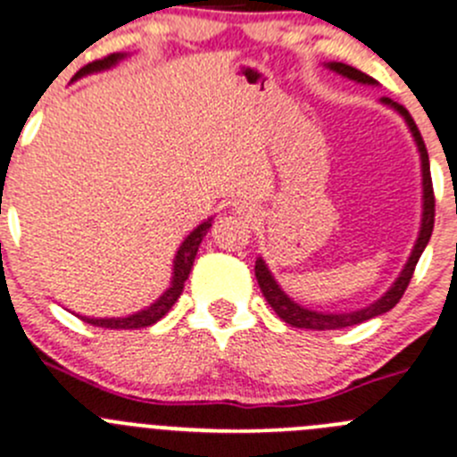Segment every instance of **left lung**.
<instances>
[{
    "label": "left lung",
    "instance_id": "8db88e82",
    "mask_svg": "<svg viewBox=\"0 0 457 457\" xmlns=\"http://www.w3.org/2000/svg\"><path fill=\"white\" fill-rule=\"evenodd\" d=\"M328 67L332 69V71L341 73V76L350 78V80L363 82V85H377L375 78L366 76V73L359 71V69H354V67H350V64L329 62ZM384 103H386V105L395 107V110H397L399 114L403 116V120H406L408 128H411L412 137H415L417 150H420L421 186H424V211H421L420 237H417L415 246H412L411 258H408L406 267L402 269V273H399L397 280L393 282V287H390V289L386 291V294L379 298V301L372 303L370 307H366V310H359V312H350V314H323V312H314V310H307V307H301V305H298V303L291 301V298L287 296L285 291L280 289V285H278V282L273 280L271 271H269V267H267V264H264V260L262 258L255 260V278H258V285H260V289H262L264 298H267L269 305L273 307V312H276V314L280 316V319L285 320L287 325H291V328H303V329H341V328H350V325H359V323H363V320H370V319H375V316L390 312L395 305H397L399 298L403 296V291H406L408 282H411L412 273H415L417 260H420L421 251L427 249L428 240H431L433 224H436V195H433L431 166H428L427 145H424V138H421L420 129H417L415 120H412V116L408 114L406 107L397 105V103H393V101H390V98H384Z\"/></svg>",
    "mask_w": 457,
    "mask_h": 457
}]
</instances>
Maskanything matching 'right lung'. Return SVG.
<instances>
[{"label":"right lung","mask_w":457,"mask_h":457,"mask_svg":"<svg viewBox=\"0 0 457 457\" xmlns=\"http://www.w3.org/2000/svg\"><path fill=\"white\" fill-rule=\"evenodd\" d=\"M120 58H123L120 54H112V55H107V58L94 60V62L85 64V67L76 73V78L87 76V73H91V71H101V69H110L112 64L119 62ZM208 228H211V220L204 221V224H199L197 228H195V231L190 233L184 242H181L179 251H177V258H175V276H172V285H170V289H168L166 294L159 298V301H154L150 307L137 312V314L125 316V319H89V316H82V320H85V323L96 325V328L141 329V328H147V325H154L156 320L163 319V316L170 312V307L177 303V298L181 296V291H184V282L188 280V273H190V269H193L195 255H197V249H199V245H202L204 236L208 233Z\"/></svg>","instance_id":"obj_1"}]
</instances>
